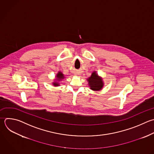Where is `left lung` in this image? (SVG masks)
<instances>
[{
  "instance_id": "1",
  "label": "left lung",
  "mask_w": 154,
  "mask_h": 154,
  "mask_svg": "<svg viewBox=\"0 0 154 154\" xmlns=\"http://www.w3.org/2000/svg\"><path fill=\"white\" fill-rule=\"evenodd\" d=\"M90 88L93 91H100L104 85L102 78L99 76L96 71L92 72L91 76L87 79Z\"/></svg>"
}]
</instances>
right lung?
Instances as JSON below:
<instances>
[{"label":"right lung","instance_id":"1","mask_svg":"<svg viewBox=\"0 0 154 154\" xmlns=\"http://www.w3.org/2000/svg\"><path fill=\"white\" fill-rule=\"evenodd\" d=\"M65 78L64 75L60 71H59L55 75V79L54 81L52 82V85L55 87H58L60 85V81Z\"/></svg>","mask_w":154,"mask_h":154}]
</instances>
